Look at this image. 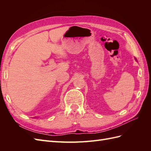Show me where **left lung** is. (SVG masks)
Wrapping results in <instances>:
<instances>
[{"mask_svg": "<svg viewBox=\"0 0 151 151\" xmlns=\"http://www.w3.org/2000/svg\"><path fill=\"white\" fill-rule=\"evenodd\" d=\"M135 59H136V58H135Z\"/></svg>", "mask_w": 151, "mask_h": 151, "instance_id": "left-lung-1", "label": "left lung"}]
</instances>
